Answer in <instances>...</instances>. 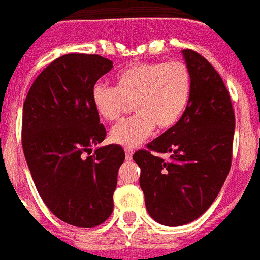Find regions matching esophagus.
<instances>
[{
    "mask_svg": "<svg viewBox=\"0 0 260 260\" xmlns=\"http://www.w3.org/2000/svg\"><path fill=\"white\" fill-rule=\"evenodd\" d=\"M124 153H126V159H127V160H130V159L133 158V149L126 148L124 149Z\"/></svg>",
    "mask_w": 260,
    "mask_h": 260,
    "instance_id": "1",
    "label": "esophagus"
}]
</instances>
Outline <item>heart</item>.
I'll return each instance as SVG.
<instances>
[{
  "label": "heart",
  "mask_w": 260,
  "mask_h": 260,
  "mask_svg": "<svg viewBox=\"0 0 260 260\" xmlns=\"http://www.w3.org/2000/svg\"><path fill=\"white\" fill-rule=\"evenodd\" d=\"M191 95V75L181 62H143L115 76V87L98 83L91 102L98 116L116 122L132 104L136 115L111 130V141L136 147L151 136L155 126L169 130L184 115Z\"/></svg>",
  "instance_id": "b5f03b06"
}]
</instances>
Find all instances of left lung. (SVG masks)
Listing matches in <instances>:
<instances>
[{
    "mask_svg": "<svg viewBox=\"0 0 260 260\" xmlns=\"http://www.w3.org/2000/svg\"><path fill=\"white\" fill-rule=\"evenodd\" d=\"M191 75V95L179 123L140 149V187L153 220L187 224L204 215L226 181L231 166L236 117L219 73L195 51H181ZM155 152L169 153L166 162Z\"/></svg>",
    "mask_w": 260,
    "mask_h": 260,
    "instance_id": "8db88e82",
    "label": "left lung"
}]
</instances>
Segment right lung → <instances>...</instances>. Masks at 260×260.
I'll return each mask as SVG.
<instances>
[{"instance_id": "obj_1", "label": "right lung", "mask_w": 260, "mask_h": 260, "mask_svg": "<svg viewBox=\"0 0 260 260\" xmlns=\"http://www.w3.org/2000/svg\"><path fill=\"white\" fill-rule=\"evenodd\" d=\"M113 68L100 55L66 54L47 66L23 104L22 145L36 188L58 219L95 227L113 210L124 151L98 147L107 136L91 102L96 80Z\"/></svg>"}]
</instances>
